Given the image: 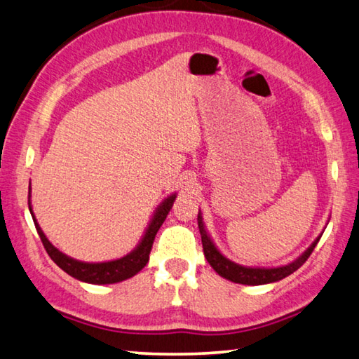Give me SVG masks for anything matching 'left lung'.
<instances>
[{
  "mask_svg": "<svg viewBox=\"0 0 359 359\" xmlns=\"http://www.w3.org/2000/svg\"><path fill=\"white\" fill-rule=\"evenodd\" d=\"M197 220H198V228L201 234L203 252H205V258L208 259L209 266H211L215 272L222 276V278L229 280L233 283H239V285H248V286H259V285H269V283H276L283 278H286V276H289L290 273H294L297 269H300L303 264H305V261L309 258V255L313 253L314 247L317 245V242H319V239L323 234L320 233V236H317L316 241L311 243V245L299 256V258L286 264V266L250 267V266H242V264L228 259L226 256L220 252L217 245L214 243L211 234L208 233L200 211H198Z\"/></svg>",
  "mask_w": 359,
  "mask_h": 359,
  "instance_id": "left-lung-1",
  "label": "left lung"
}]
</instances>
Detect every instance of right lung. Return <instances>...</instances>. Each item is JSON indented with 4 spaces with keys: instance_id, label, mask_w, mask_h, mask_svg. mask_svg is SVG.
Here are the masks:
<instances>
[{
    "instance_id": "1",
    "label": "right lung",
    "mask_w": 359,
    "mask_h": 359,
    "mask_svg": "<svg viewBox=\"0 0 359 359\" xmlns=\"http://www.w3.org/2000/svg\"><path fill=\"white\" fill-rule=\"evenodd\" d=\"M175 198H177V192L168 195L167 198L161 201V205L154 209L150 222L145 228L144 234L139 241V243L130 253L121 256L118 259L112 261H103V262H86L74 259L72 256L65 255L56 248L53 243L46 238L45 233L40 228L39 222L34 215L32 205H31V186H29V195H28V205H29V212L32 215L34 225H36L37 233L42 239L43 247L46 253L50 255V258L57 264V266L64 270L65 273H69L73 278H76L83 283H89V285H114V283H120L123 280L131 278L136 273H139L142 269L147 266L148 259H150V252L153 247L154 236H156L158 229L161 228L162 223H164L168 211L172 209V205Z\"/></svg>"
}]
</instances>
